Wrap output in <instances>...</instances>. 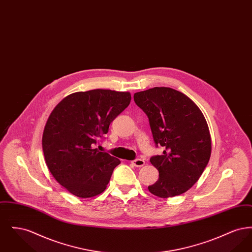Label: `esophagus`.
I'll list each match as a JSON object with an SVG mask.
<instances>
[{
    "label": "esophagus",
    "instance_id": "34e87169",
    "mask_svg": "<svg viewBox=\"0 0 252 252\" xmlns=\"http://www.w3.org/2000/svg\"><path fill=\"white\" fill-rule=\"evenodd\" d=\"M131 163L136 167H142V166H144V164H145V161H144V159L137 158V159L132 160Z\"/></svg>",
    "mask_w": 252,
    "mask_h": 252
}]
</instances>
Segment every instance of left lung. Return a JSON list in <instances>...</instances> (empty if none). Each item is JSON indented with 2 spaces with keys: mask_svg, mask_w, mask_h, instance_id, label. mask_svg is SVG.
I'll return each instance as SVG.
<instances>
[{
  "mask_svg": "<svg viewBox=\"0 0 252 252\" xmlns=\"http://www.w3.org/2000/svg\"><path fill=\"white\" fill-rule=\"evenodd\" d=\"M134 101L148 116L154 141L164 147L150 162L158 180L148 190L161 198L187 192L199 180L212 153L207 121L188 96L166 87L136 93Z\"/></svg>",
  "mask_w": 252,
  "mask_h": 252,
  "instance_id": "8db88e82",
  "label": "left lung"
}]
</instances>
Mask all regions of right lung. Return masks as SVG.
Listing matches in <instances>:
<instances>
[{"label":"right lung","mask_w":252,"mask_h":252,"mask_svg":"<svg viewBox=\"0 0 252 252\" xmlns=\"http://www.w3.org/2000/svg\"><path fill=\"white\" fill-rule=\"evenodd\" d=\"M130 100L128 92L97 89L66 96L51 112L42 135L46 165L73 195L89 198L106 190L120 159L94 146Z\"/></svg>","instance_id":"right-lung-1"}]
</instances>
